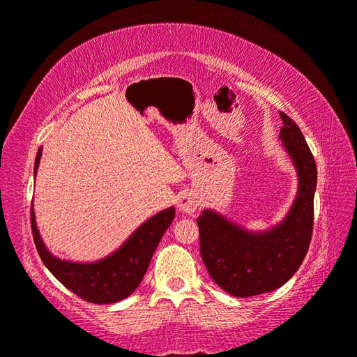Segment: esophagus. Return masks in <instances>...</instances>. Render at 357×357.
<instances>
[{
    "label": "esophagus",
    "instance_id": "1",
    "mask_svg": "<svg viewBox=\"0 0 357 357\" xmlns=\"http://www.w3.org/2000/svg\"><path fill=\"white\" fill-rule=\"evenodd\" d=\"M197 206H199V199H197V196L195 193H191V191H188V193H183L182 196H180L178 199V209L185 212V213H195Z\"/></svg>",
    "mask_w": 357,
    "mask_h": 357
}]
</instances>
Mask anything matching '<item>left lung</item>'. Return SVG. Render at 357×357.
Instances as JSON below:
<instances>
[{
  "mask_svg": "<svg viewBox=\"0 0 357 357\" xmlns=\"http://www.w3.org/2000/svg\"><path fill=\"white\" fill-rule=\"evenodd\" d=\"M279 137L298 172V193L282 223L248 233L212 211L197 217L202 261L211 278L233 297H254L284 286L308 252L314 223L316 161L292 118L281 112Z\"/></svg>",
  "mask_w": 357,
  "mask_h": 357,
  "instance_id": "8db88e82",
  "label": "left lung"
}]
</instances>
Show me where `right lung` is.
Instances as JSON below:
<instances>
[{
    "label": "right lung",
    "mask_w": 357,
    "mask_h": 357,
    "mask_svg": "<svg viewBox=\"0 0 357 357\" xmlns=\"http://www.w3.org/2000/svg\"><path fill=\"white\" fill-rule=\"evenodd\" d=\"M41 151L43 148L38 150L35 174L40 164ZM30 217L33 241L47 270L79 298L89 303L105 305L129 297L139 287L164 231L174 220L175 209L171 207V209L156 213L155 217L135 229V233L126 241L123 248L96 263H71L59 260L49 254L38 233L33 209Z\"/></svg>",
    "instance_id": "obj_1"
}]
</instances>
